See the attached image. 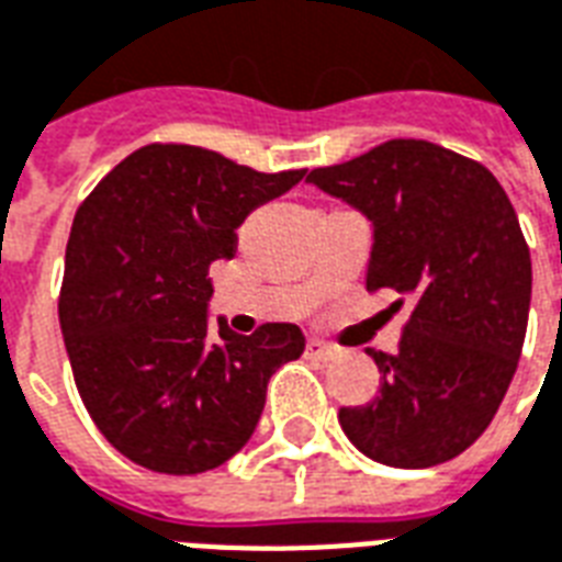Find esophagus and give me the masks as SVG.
Segmentation results:
<instances>
[{"label":"esophagus","mask_w":562,"mask_h":562,"mask_svg":"<svg viewBox=\"0 0 562 562\" xmlns=\"http://www.w3.org/2000/svg\"><path fill=\"white\" fill-rule=\"evenodd\" d=\"M307 355L316 360H334L337 358V346H330V342L319 340V337H311L307 340Z\"/></svg>","instance_id":"obj_1"}]
</instances>
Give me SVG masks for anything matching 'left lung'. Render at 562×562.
<instances>
[{"instance_id": "1", "label": "left lung", "mask_w": 562, "mask_h": 562, "mask_svg": "<svg viewBox=\"0 0 562 562\" xmlns=\"http://www.w3.org/2000/svg\"><path fill=\"white\" fill-rule=\"evenodd\" d=\"M307 181L372 222L367 290L413 299L395 355L369 349L381 395L340 407L367 458L428 469L467 451L513 381L528 330L530 251L484 164L428 140H386Z\"/></svg>"}]
</instances>
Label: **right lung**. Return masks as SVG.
<instances>
[{
  "label": "right lung",
  "instance_id": "1",
  "mask_svg": "<svg viewBox=\"0 0 562 562\" xmlns=\"http://www.w3.org/2000/svg\"><path fill=\"white\" fill-rule=\"evenodd\" d=\"M302 178L149 143L76 211L60 334L90 419L137 467L199 475L232 460L258 428L269 378L304 351L290 322L251 337L207 325L211 263L232 260L243 220Z\"/></svg>",
  "mask_w": 562,
  "mask_h": 562
}]
</instances>
